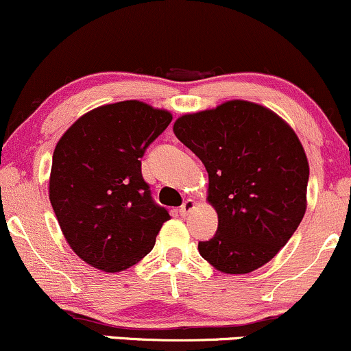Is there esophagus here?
<instances>
[{
  "instance_id": "obj_1",
  "label": "esophagus",
  "mask_w": 351,
  "mask_h": 351,
  "mask_svg": "<svg viewBox=\"0 0 351 351\" xmlns=\"http://www.w3.org/2000/svg\"><path fill=\"white\" fill-rule=\"evenodd\" d=\"M195 202H193L192 199H189V200H185L184 202V204H182V207H180L179 208V213H180V215H182V217H187L189 215V213H191L192 212V210L193 208H195Z\"/></svg>"
}]
</instances>
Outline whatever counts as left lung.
<instances>
[{"label": "left lung", "mask_w": 351, "mask_h": 351, "mask_svg": "<svg viewBox=\"0 0 351 351\" xmlns=\"http://www.w3.org/2000/svg\"><path fill=\"white\" fill-rule=\"evenodd\" d=\"M174 133L208 172L207 200L218 230L200 256L226 274L271 261L307 208L308 162L294 130L266 106L230 100L182 114Z\"/></svg>", "instance_id": "8db88e82"}]
</instances>
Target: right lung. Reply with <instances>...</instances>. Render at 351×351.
Instances as JSON below:
<instances>
[{
  "instance_id": "1",
  "label": "right lung",
  "mask_w": 351,
  "mask_h": 351,
  "mask_svg": "<svg viewBox=\"0 0 351 351\" xmlns=\"http://www.w3.org/2000/svg\"><path fill=\"white\" fill-rule=\"evenodd\" d=\"M172 121L138 100L98 106L65 131L52 156L49 199L86 265L119 273L146 256L171 215L141 174L147 146Z\"/></svg>"
}]
</instances>
